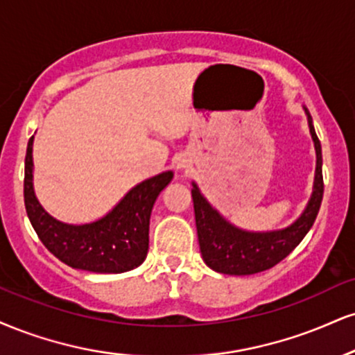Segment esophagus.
<instances>
[{
	"instance_id": "1",
	"label": "esophagus",
	"mask_w": 355,
	"mask_h": 355,
	"mask_svg": "<svg viewBox=\"0 0 355 355\" xmlns=\"http://www.w3.org/2000/svg\"><path fill=\"white\" fill-rule=\"evenodd\" d=\"M190 166V160L187 159V157H180V159L177 160V168L178 170H187Z\"/></svg>"
}]
</instances>
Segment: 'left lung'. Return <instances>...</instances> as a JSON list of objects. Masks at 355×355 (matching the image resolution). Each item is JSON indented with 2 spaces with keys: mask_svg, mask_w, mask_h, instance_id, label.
<instances>
[{
  "mask_svg": "<svg viewBox=\"0 0 355 355\" xmlns=\"http://www.w3.org/2000/svg\"><path fill=\"white\" fill-rule=\"evenodd\" d=\"M307 125L313 137L315 148V173L313 193L300 218L281 230L271 232H248L230 223L221 213L211 207L205 198L198 185L191 182V198H193L196 233H198L200 251L203 261L213 271L221 275L248 276L270 270L283 261L291 251L302 241L311 226L314 225L319 208H321L324 183H322V152L321 142L315 135L313 117L306 107Z\"/></svg>",
  "mask_w": 355,
  "mask_h": 355,
  "instance_id": "1",
  "label": "left lung"
}]
</instances>
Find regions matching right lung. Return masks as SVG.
<instances>
[{"label":"right lung","instance_id":"right-lung-1","mask_svg":"<svg viewBox=\"0 0 355 355\" xmlns=\"http://www.w3.org/2000/svg\"><path fill=\"white\" fill-rule=\"evenodd\" d=\"M33 142L34 135L28 142L24 160V205L42 245L74 270L119 275L140 266L147 258L153 203L172 182V170L137 183L102 218L91 223L71 225L51 216L36 198L33 183Z\"/></svg>","mask_w":355,"mask_h":355}]
</instances>
